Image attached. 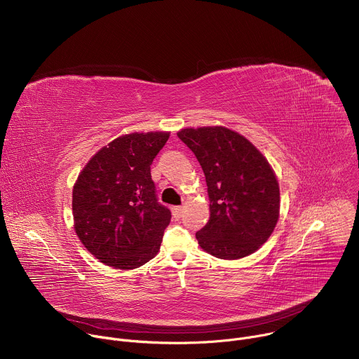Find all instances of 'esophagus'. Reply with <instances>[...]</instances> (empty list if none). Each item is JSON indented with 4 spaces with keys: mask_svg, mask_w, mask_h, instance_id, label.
Returning <instances> with one entry per match:
<instances>
[{
    "mask_svg": "<svg viewBox=\"0 0 359 359\" xmlns=\"http://www.w3.org/2000/svg\"><path fill=\"white\" fill-rule=\"evenodd\" d=\"M172 215L175 219H180L182 215H183V208L182 206H175L172 208Z\"/></svg>",
    "mask_w": 359,
    "mask_h": 359,
    "instance_id": "obj_1",
    "label": "esophagus"
}]
</instances>
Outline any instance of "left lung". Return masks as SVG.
Here are the masks:
<instances>
[{
	"mask_svg": "<svg viewBox=\"0 0 359 359\" xmlns=\"http://www.w3.org/2000/svg\"><path fill=\"white\" fill-rule=\"evenodd\" d=\"M177 136L194 153L210 200V219L196 233L198 245L223 260L259 250L280 216V186L263 153L224 126L186 128Z\"/></svg>",
	"mask_w": 359,
	"mask_h": 359,
	"instance_id": "8db88e82",
	"label": "left lung"
}]
</instances>
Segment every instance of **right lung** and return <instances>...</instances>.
<instances>
[{
    "instance_id": "add662e5",
    "label": "right lung",
    "mask_w": 359,
    "mask_h": 359,
    "mask_svg": "<svg viewBox=\"0 0 359 359\" xmlns=\"http://www.w3.org/2000/svg\"><path fill=\"white\" fill-rule=\"evenodd\" d=\"M169 132L129 133L90 158L72 190L74 227L107 266L133 270L158 254L172 215L158 201L150 165Z\"/></svg>"
}]
</instances>
